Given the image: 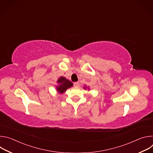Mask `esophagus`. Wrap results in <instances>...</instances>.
I'll return each instance as SVG.
<instances>
[{"label": "esophagus", "mask_w": 153, "mask_h": 153, "mask_svg": "<svg viewBox=\"0 0 153 153\" xmlns=\"http://www.w3.org/2000/svg\"><path fill=\"white\" fill-rule=\"evenodd\" d=\"M74 86L75 87H79V82H76L74 83Z\"/></svg>", "instance_id": "1"}]
</instances>
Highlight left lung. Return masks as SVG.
I'll list each match as a JSON object with an SVG mask.
<instances>
[{
	"label": "left lung",
	"instance_id": "8db88e82",
	"mask_svg": "<svg viewBox=\"0 0 153 153\" xmlns=\"http://www.w3.org/2000/svg\"><path fill=\"white\" fill-rule=\"evenodd\" d=\"M86 88H87V89H88V91H89V90H90L89 87H88V86H85V85H84V86H83V89H84V90H86Z\"/></svg>",
	"mask_w": 153,
	"mask_h": 153
}]
</instances>
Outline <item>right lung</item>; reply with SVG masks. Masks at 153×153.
<instances>
[{
	"label": "right lung",
	"instance_id": "right-lung-1",
	"mask_svg": "<svg viewBox=\"0 0 153 153\" xmlns=\"http://www.w3.org/2000/svg\"><path fill=\"white\" fill-rule=\"evenodd\" d=\"M57 85H56L57 91L61 94L66 92L67 90L73 86V83L65 77H60L57 80Z\"/></svg>",
	"mask_w": 153,
	"mask_h": 153
}]
</instances>
